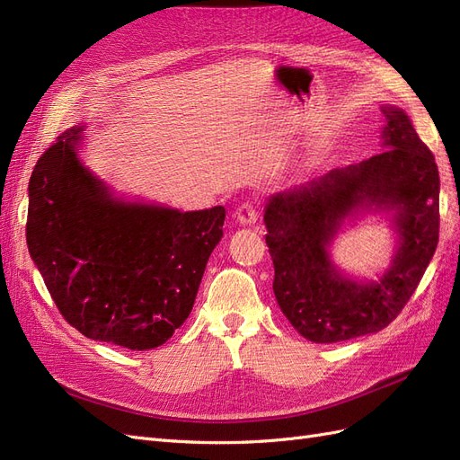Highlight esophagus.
I'll list each match as a JSON object with an SVG mask.
<instances>
[{"label":"esophagus","instance_id":"34e87169","mask_svg":"<svg viewBox=\"0 0 460 460\" xmlns=\"http://www.w3.org/2000/svg\"><path fill=\"white\" fill-rule=\"evenodd\" d=\"M257 217H259V213H257V207H255L253 201H245L238 208H235V220H238L240 225H243V226L245 225H255Z\"/></svg>","mask_w":460,"mask_h":460}]
</instances>
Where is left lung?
Returning a JSON list of instances; mask_svg holds the SVG:
<instances>
[{
	"label": "left lung",
	"mask_w": 460,
	"mask_h": 460,
	"mask_svg": "<svg viewBox=\"0 0 460 460\" xmlns=\"http://www.w3.org/2000/svg\"><path fill=\"white\" fill-rule=\"evenodd\" d=\"M384 151L333 169L264 207L274 262V296L303 338L336 343L394 323L405 307L439 238V172L434 153L399 107H382ZM363 208L394 210L400 247L378 281H351L332 267L327 245L347 216Z\"/></svg>",
	"instance_id": "left-lung-1"
}]
</instances>
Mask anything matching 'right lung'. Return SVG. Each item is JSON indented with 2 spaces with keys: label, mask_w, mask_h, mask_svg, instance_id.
I'll return each instance as SVG.
<instances>
[{
  "label": "right lung",
  "mask_w": 460,
  "mask_h": 460,
  "mask_svg": "<svg viewBox=\"0 0 460 460\" xmlns=\"http://www.w3.org/2000/svg\"><path fill=\"white\" fill-rule=\"evenodd\" d=\"M82 127L63 132L29 182L26 243L51 299L86 338L144 351L184 324L225 207L180 213L128 203L78 159Z\"/></svg>",
  "instance_id": "right-lung-1"
}]
</instances>
